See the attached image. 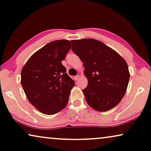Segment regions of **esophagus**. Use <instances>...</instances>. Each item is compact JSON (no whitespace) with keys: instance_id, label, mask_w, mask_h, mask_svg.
Masks as SVG:
<instances>
[{"instance_id":"1","label":"esophagus","mask_w":151,"mask_h":151,"mask_svg":"<svg viewBox=\"0 0 151 151\" xmlns=\"http://www.w3.org/2000/svg\"><path fill=\"white\" fill-rule=\"evenodd\" d=\"M79 78H80V76L79 75H76V76H75V79L76 81H78V79H79Z\"/></svg>"}]
</instances>
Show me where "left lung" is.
Here are the masks:
<instances>
[{"instance_id": "obj_1", "label": "left lung", "mask_w": 151, "mask_h": 151, "mask_svg": "<svg viewBox=\"0 0 151 151\" xmlns=\"http://www.w3.org/2000/svg\"><path fill=\"white\" fill-rule=\"evenodd\" d=\"M72 50L83 62L88 84L83 90L92 109L107 111L116 106L125 94L129 80L126 62L100 40H71Z\"/></svg>"}]
</instances>
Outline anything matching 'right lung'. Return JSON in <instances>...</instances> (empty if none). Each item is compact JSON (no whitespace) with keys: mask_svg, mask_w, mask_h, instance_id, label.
I'll return each instance as SVG.
<instances>
[{"mask_svg":"<svg viewBox=\"0 0 151 151\" xmlns=\"http://www.w3.org/2000/svg\"><path fill=\"white\" fill-rule=\"evenodd\" d=\"M70 49L69 40H54L34 53L22 70L21 83L26 97L42 113L53 114L66 106L75 83L62 61Z\"/></svg>","mask_w":151,"mask_h":151,"instance_id":"right-lung-1","label":"right lung"}]
</instances>
